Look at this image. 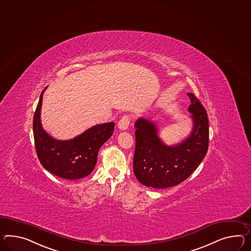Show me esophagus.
<instances>
[{
    "label": "esophagus",
    "instance_id": "1",
    "mask_svg": "<svg viewBox=\"0 0 251 251\" xmlns=\"http://www.w3.org/2000/svg\"><path fill=\"white\" fill-rule=\"evenodd\" d=\"M129 123H130V119L128 115H124V116L120 120V122L118 123V128L122 130H126L129 126Z\"/></svg>",
    "mask_w": 251,
    "mask_h": 251
}]
</instances>
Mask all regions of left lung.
Returning a JSON list of instances; mask_svg holds the SVG:
<instances>
[{"label": "left lung", "instance_id": "left-lung-1", "mask_svg": "<svg viewBox=\"0 0 251 251\" xmlns=\"http://www.w3.org/2000/svg\"><path fill=\"white\" fill-rule=\"evenodd\" d=\"M189 112L193 123L189 137L176 145L168 146L160 140L156 124L144 118L135 123L133 171L141 183L165 189L181 183L190 177L205 158L208 148L207 111L192 93Z\"/></svg>", "mask_w": 251, "mask_h": 251}]
</instances>
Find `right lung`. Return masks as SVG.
<instances>
[{
  "mask_svg": "<svg viewBox=\"0 0 251 251\" xmlns=\"http://www.w3.org/2000/svg\"><path fill=\"white\" fill-rule=\"evenodd\" d=\"M45 89L41 93L33 116V137L39 160L45 170L58 177L66 179L86 177L93 171L99 150L111 137L115 123L95 125L72 140H56L43 129L41 123Z\"/></svg>",
  "mask_w": 251,
  "mask_h": 251,
  "instance_id": "right-lung-1",
  "label": "right lung"
}]
</instances>
